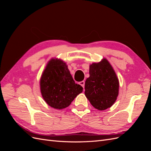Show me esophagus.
<instances>
[{
    "instance_id": "1",
    "label": "esophagus",
    "mask_w": 151,
    "mask_h": 151,
    "mask_svg": "<svg viewBox=\"0 0 151 151\" xmlns=\"http://www.w3.org/2000/svg\"><path fill=\"white\" fill-rule=\"evenodd\" d=\"M79 84H80L82 87H83V88H84V86H85V82H84V81H81V82H80Z\"/></svg>"
}]
</instances>
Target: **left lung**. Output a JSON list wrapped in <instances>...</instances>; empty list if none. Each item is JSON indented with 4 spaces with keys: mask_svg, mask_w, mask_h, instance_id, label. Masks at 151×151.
Masks as SVG:
<instances>
[{
    "mask_svg": "<svg viewBox=\"0 0 151 151\" xmlns=\"http://www.w3.org/2000/svg\"><path fill=\"white\" fill-rule=\"evenodd\" d=\"M85 95L92 106L104 110L115 103L119 93V81L106 58L89 65V77L85 82Z\"/></svg>",
    "mask_w": 151,
    "mask_h": 151,
    "instance_id": "obj_1",
    "label": "left lung"
}]
</instances>
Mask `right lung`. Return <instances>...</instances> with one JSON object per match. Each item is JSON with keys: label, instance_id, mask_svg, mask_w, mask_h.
<instances>
[{"label": "right lung", "instance_id": "obj_1", "mask_svg": "<svg viewBox=\"0 0 151 151\" xmlns=\"http://www.w3.org/2000/svg\"><path fill=\"white\" fill-rule=\"evenodd\" d=\"M40 91L45 101L53 108L68 107L83 87L76 84L65 62L52 58L45 67L40 81Z\"/></svg>", "mask_w": 151, "mask_h": 151}]
</instances>
